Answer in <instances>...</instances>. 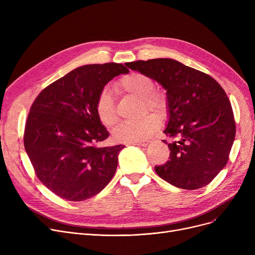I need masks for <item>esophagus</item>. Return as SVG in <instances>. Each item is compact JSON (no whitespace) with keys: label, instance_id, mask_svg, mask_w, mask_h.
<instances>
[{"label":"esophagus","instance_id":"esophagus-1","mask_svg":"<svg viewBox=\"0 0 255 255\" xmlns=\"http://www.w3.org/2000/svg\"><path fill=\"white\" fill-rule=\"evenodd\" d=\"M130 144L139 145V146H146L149 144V142L148 141H137V142H130Z\"/></svg>","mask_w":255,"mask_h":255}]
</instances>
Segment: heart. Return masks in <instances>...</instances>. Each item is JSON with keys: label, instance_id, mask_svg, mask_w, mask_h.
Wrapping results in <instances>:
<instances>
[{"label": "heart", "instance_id": "obj_1", "mask_svg": "<svg viewBox=\"0 0 255 255\" xmlns=\"http://www.w3.org/2000/svg\"><path fill=\"white\" fill-rule=\"evenodd\" d=\"M152 78L142 73H130L121 77L115 85L119 94L141 99L143 109L158 115L165 114L167 97L162 91L154 90ZM96 114L105 127L114 126L118 121L115 102L111 92L104 89L96 101ZM160 120L155 115H146L139 120L124 122L114 130V138L120 142H137L149 138L158 130Z\"/></svg>", "mask_w": 255, "mask_h": 255}]
</instances>
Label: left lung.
Listing matches in <instances>:
<instances>
[{"label":"left lung","mask_w":255,"mask_h":255,"mask_svg":"<svg viewBox=\"0 0 255 255\" xmlns=\"http://www.w3.org/2000/svg\"><path fill=\"white\" fill-rule=\"evenodd\" d=\"M125 65L166 90L164 133L178 138L168 143L169 160L155 166L157 175L182 189L208 185L226 165L236 136L234 113L224 90L210 75L172 59Z\"/></svg>","instance_id":"1"}]
</instances>
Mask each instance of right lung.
I'll use <instances>...</instances> for the list:
<instances>
[{
	"mask_svg": "<svg viewBox=\"0 0 255 255\" xmlns=\"http://www.w3.org/2000/svg\"><path fill=\"white\" fill-rule=\"evenodd\" d=\"M122 64L78 67L40 92L26 120L23 143L36 176L56 195L82 202L113 179L124 145L103 146L110 133L96 114V101Z\"/></svg>",
	"mask_w": 255,
	"mask_h": 255,
	"instance_id": "right-lung-1",
	"label": "right lung"
}]
</instances>
